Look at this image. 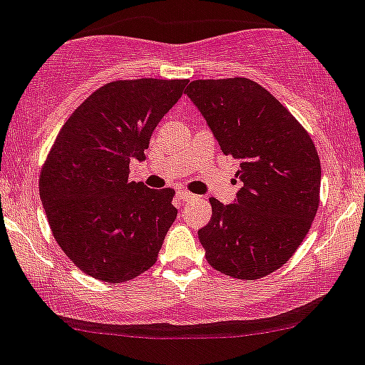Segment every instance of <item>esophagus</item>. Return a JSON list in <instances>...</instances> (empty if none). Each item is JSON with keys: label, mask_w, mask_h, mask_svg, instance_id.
<instances>
[{"label": "esophagus", "mask_w": 365, "mask_h": 365, "mask_svg": "<svg viewBox=\"0 0 365 365\" xmlns=\"http://www.w3.org/2000/svg\"><path fill=\"white\" fill-rule=\"evenodd\" d=\"M176 197H178L180 201H190V199L194 197V194L187 192V190H178V192H176Z\"/></svg>", "instance_id": "esophagus-1"}]
</instances>
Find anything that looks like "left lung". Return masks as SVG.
I'll return each mask as SVG.
<instances>
[{
  "mask_svg": "<svg viewBox=\"0 0 365 365\" xmlns=\"http://www.w3.org/2000/svg\"><path fill=\"white\" fill-rule=\"evenodd\" d=\"M185 94L243 183L232 205L210 197L212 220L197 231L206 260L232 278H264L294 255L317 215L322 168L312 136L250 78L194 80Z\"/></svg>",
  "mask_w": 365,
  "mask_h": 365,
  "instance_id": "left-lung-1",
  "label": "left lung"
}]
</instances>
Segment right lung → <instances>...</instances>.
<instances>
[{
  "mask_svg": "<svg viewBox=\"0 0 365 365\" xmlns=\"http://www.w3.org/2000/svg\"><path fill=\"white\" fill-rule=\"evenodd\" d=\"M189 80H115L71 113L40 175L52 234L78 269L122 283L155 264L178 210L175 190L129 182L153 129L182 98Z\"/></svg>",
  "mask_w": 365,
  "mask_h": 365,
  "instance_id": "obj_1",
  "label": "right lung"
}]
</instances>
